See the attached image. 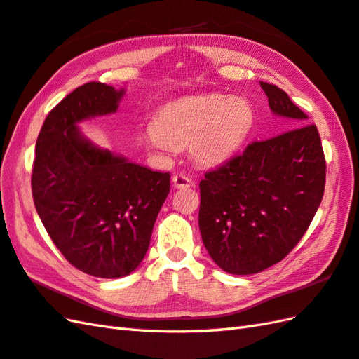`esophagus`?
<instances>
[{
	"instance_id": "1",
	"label": "esophagus",
	"mask_w": 359,
	"mask_h": 359,
	"mask_svg": "<svg viewBox=\"0 0 359 359\" xmlns=\"http://www.w3.org/2000/svg\"><path fill=\"white\" fill-rule=\"evenodd\" d=\"M171 180H172V185L176 187V188H188V187H194V182L191 180L188 176H185V174H182V172L174 174Z\"/></svg>"
}]
</instances>
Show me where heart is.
Returning <instances> with one entry per match:
<instances>
[{
	"label": "heart",
	"instance_id": "obj_1",
	"mask_svg": "<svg viewBox=\"0 0 359 359\" xmlns=\"http://www.w3.org/2000/svg\"><path fill=\"white\" fill-rule=\"evenodd\" d=\"M255 113L240 96L203 95L166 104L147 131V145L156 151L189 148L200 165L222 163L238 151L251 133Z\"/></svg>",
	"mask_w": 359,
	"mask_h": 359
}]
</instances>
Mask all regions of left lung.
<instances>
[{"instance_id": "8db88e82", "label": "left lung", "mask_w": 359, "mask_h": 359, "mask_svg": "<svg viewBox=\"0 0 359 359\" xmlns=\"http://www.w3.org/2000/svg\"><path fill=\"white\" fill-rule=\"evenodd\" d=\"M273 114L294 127L252 142L200 182L198 228L215 264L234 275L281 262L309 228L326 185L315 125L277 86L260 82Z\"/></svg>"}]
</instances>
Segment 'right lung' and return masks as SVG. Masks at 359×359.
<instances>
[{
	"label": "right lung",
	"instance_id": "obj_1",
	"mask_svg": "<svg viewBox=\"0 0 359 359\" xmlns=\"http://www.w3.org/2000/svg\"><path fill=\"white\" fill-rule=\"evenodd\" d=\"M123 95L102 82L73 90L47 114L32 170L33 202L50 238L74 268L99 278L137 268L170 193V172L97 148L78 128L114 113Z\"/></svg>",
	"mask_w": 359,
	"mask_h": 359
}]
</instances>
